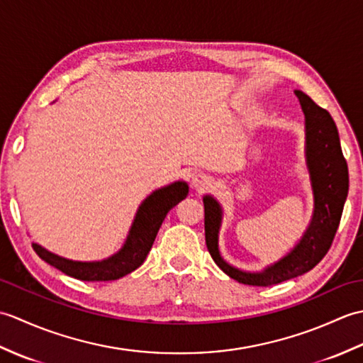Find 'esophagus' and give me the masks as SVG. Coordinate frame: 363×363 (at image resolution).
I'll return each mask as SVG.
<instances>
[{
  "label": "esophagus",
  "instance_id": "34e87169",
  "mask_svg": "<svg viewBox=\"0 0 363 363\" xmlns=\"http://www.w3.org/2000/svg\"><path fill=\"white\" fill-rule=\"evenodd\" d=\"M191 186L196 190H206L212 186V177L209 174H204V173H198L194 176V179H191Z\"/></svg>",
  "mask_w": 363,
  "mask_h": 363
}]
</instances>
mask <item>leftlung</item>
<instances>
[{"instance_id":"left-lung-1","label":"left lung","mask_w":363,"mask_h":363,"mask_svg":"<svg viewBox=\"0 0 363 363\" xmlns=\"http://www.w3.org/2000/svg\"><path fill=\"white\" fill-rule=\"evenodd\" d=\"M295 95L306 115V157L315 199L311 226L295 250L262 273H246L230 267L221 259L218 251L221 207L212 196H204L203 199L207 250L223 272L246 285L269 287L304 274L317 265L334 242L348 196V164L343 157L340 137L333 117L303 91L296 90Z\"/></svg>"}]
</instances>
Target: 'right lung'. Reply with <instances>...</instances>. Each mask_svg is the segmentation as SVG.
Instances as JSON below:
<instances>
[{
	"mask_svg": "<svg viewBox=\"0 0 363 363\" xmlns=\"http://www.w3.org/2000/svg\"><path fill=\"white\" fill-rule=\"evenodd\" d=\"M189 194L186 182H174L172 186L156 190L138 207L135 220L123 248L115 256L101 262H73L46 251L34 243L37 256L56 267L60 272L81 281H115L134 272L143 264L151 251L157 230L167 213L182 201Z\"/></svg>",
	"mask_w": 363,
	"mask_h": 363,
	"instance_id": "right-lung-1",
	"label": "right lung"
}]
</instances>
